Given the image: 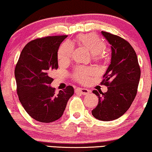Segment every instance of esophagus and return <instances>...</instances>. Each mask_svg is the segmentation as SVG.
Listing matches in <instances>:
<instances>
[{
    "label": "esophagus",
    "mask_w": 152,
    "mask_h": 152,
    "mask_svg": "<svg viewBox=\"0 0 152 152\" xmlns=\"http://www.w3.org/2000/svg\"><path fill=\"white\" fill-rule=\"evenodd\" d=\"M77 92H79L82 95H88L90 93V91L88 89H85V88H77L76 89Z\"/></svg>",
    "instance_id": "1"
}]
</instances>
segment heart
I'll list each match as a JSON object with an SVG mask.
<instances>
[{
  "label": "heart",
  "instance_id": "b5f03b06",
  "mask_svg": "<svg viewBox=\"0 0 152 152\" xmlns=\"http://www.w3.org/2000/svg\"><path fill=\"white\" fill-rule=\"evenodd\" d=\"M79 41L90 51L93 57L98 58L102 56L105 49V43L99 37L93 33L81 34L79 37ZM73 52V45L69 41H65L60 46L58 52V58L60 62H69ZM95 73L94 69L91 67H78L75 73V78L79 82L83 83L88 77Z\"/></svg>",
  "mask_w": 152,
  "mask_h": 152
}]
</instances>
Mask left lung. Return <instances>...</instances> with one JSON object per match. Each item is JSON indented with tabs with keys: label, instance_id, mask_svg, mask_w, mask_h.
Listing matches in <instances>:
<instances>
[{
	"label": "left lung",
	"instance_id": "obj_1",
	"mask_svg": "<svg viewBox=\"0 0 152 152\" xmlns=\"http://www.w3.org/2000/svg\"><path fill=\"white\" fill-rule=\"evenodd\" d=\"M101 34L111 49V64L101 82L108 88L105 93L93 90L99 96V103L92 114L107 122L119 118L130 108L137 95L141 69L136 52L128 41L107 32Z\"/></svg>",
	"mask_w": 152,
	"mask_h": 152
}]
</instances>
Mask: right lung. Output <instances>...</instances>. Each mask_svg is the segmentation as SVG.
I'll return each mask as SVG.
<instances>
[{"mask_svg": "<svg viewBox=\"0 0 152 152\" xmlns=\"http://www.w3.org/2000/svg\"><path fill=\"white\" fill-rule=\"evenodd\" d=\"M65 38L66 36L47 37L29 42L15 66L20 101L28 115L38 122L50 123L61 118L74 94L71 86L58 94L50 86L53 81L52 71L58 68V48Z\"/></svg>", "mask_w": 152, "mask_h": 152, "instance_id": "1", "label": "right lung"}]
</instances>
